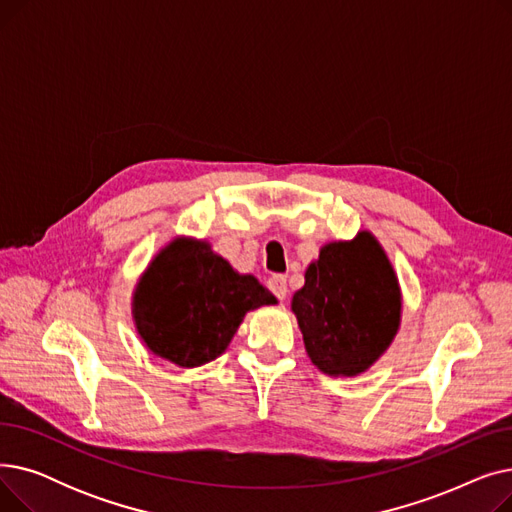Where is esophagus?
Here are the masks:
<instances>
[{
  "instance_id": "34e87169",
  "label": "esophagus",
  "mask_w": 512,
  "mask_h": 512,
  "mask_svg": "<svg viewBox=\"0 0 512 512\" xmlns=\"http://www.w3.org/2000/svg\"><path fill=\"white\" fill-rule=\"evenodd\" d=\"M267 288H270L278 301H284L286 299V278L284 276H272L270 280H267Z\"/></svg>"
}]
</instances>
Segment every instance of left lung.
<instances>
[{
    "instance_id": "obj_1",
    "label": "left lung",
    "mask_w": 512,
    "mask_h": 512,
    "mask_svg": "<svg viewBox=\"0 0 512 512\" xmlns=\"http://www.w3.org/2000/svg\"><path fill=\"white\" fill-rule=\"evenodd\" d=\"M292 311L317 369L353 378L378 361L400 326V288L375 236L359 232L321 249Z\"/></svg>"
}]
</instances>
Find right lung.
<instances>
[{
	"mask_svg": "<svg viewBox=\"0 0 512 512\" xmlns=\"http://www.w3.org/2000/svg\"><path fill=\"white\" fill-rule=\"evenodd\" d=\"M274 303L270 290L236 274L205 240L176 238L147 267L132 313L153 355L199 367L226 351L247 311Z\"/></svg>",
	"mask_w": 512,
	"mask_h": 512,
	"instance_id": "add662e5",
	"label": "right lung"
}]
</instances>
